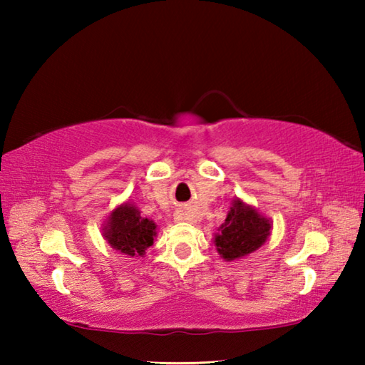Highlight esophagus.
Instances as JSON below:
<instances>
[{
    "mask_svg": "<svg viewBox=\"0 0 365 365\" xmlns=\"http://www.w3.org/2000/svg\"><path fill=\"white\" fill-rule=\"evenodd\" d=\"M175 220H178V222L185 220V215H183V212H177V214H175Z\"/></svg>",
    "mask_w": 365,
    "mask_h": 365,
    "instance_id": "34e87169",
    "label": "esophagus"
}]
</instances>
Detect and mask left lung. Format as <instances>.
I'll return each instance as SVG.
<instances>
[{"mask_svg": "<svg viewBox=\"0 0 365 365\" xmlns=\"http://www.w3.org/2000/svg\"><path fill=\"white\" fill-rule=\"evenodd\" d=\"M270 232V222L257 214L256 209L243 205L240 200L233 201L225 224L215 235V246L225 261L240 259L262 246Z\"/></svg>", "mask_w": 365, "mask_h": 365, "instance_id": "obj_1", "label": "left lung"}]
</instances>
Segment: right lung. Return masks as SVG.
Returning a JSON list of instances; mask_svg holds the SVG:
<instances>
[{
  "label": "right lung",
  "instance_id": "1",
  "mask_svg": "<svg viewBox=\"0 0 365 365\" xmlns=\"http://www.w3.org/2000/svg\"><path fill=\"white\" fill-rule=\"evenodd\" d=\"M104 237L114 250H119L123 255L143 256L145 250L150 248L156 237V224L141 217L138 209L123 205L110 214Z\"/></svg>",
  "mask_w": 365,
  "mask_h": 365
}]
</instances>
